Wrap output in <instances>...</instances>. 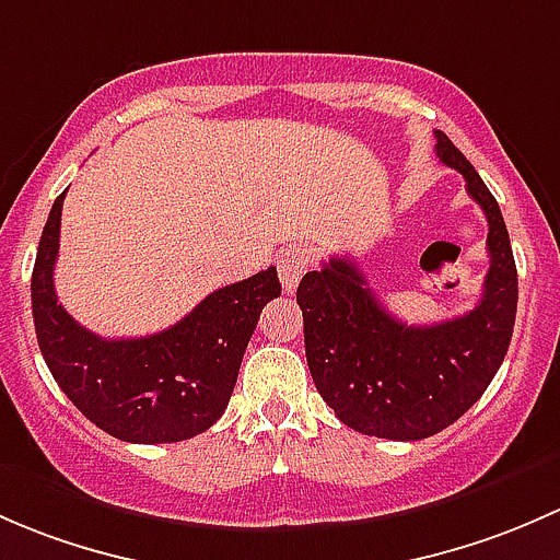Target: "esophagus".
<instances>
[{
    "label": "esophagus",
    "mask_w": 560,
    "mask_h": 560,
    "mask_svg": "<svg viewBox=\"0 0 560 560\" xmlns=\"http://www.w3.org/2000/svg\"><path fill=\"white\" fill-rule=\"evenodd\" d=\"M307 267H310V250H307V247H291V250L282 253V258L278 264L282 291H285V293L296 291L299 280H302V275L307 272Z\"/></svg>",
    "instance_id": "esophagus-1"
}]
</instances>
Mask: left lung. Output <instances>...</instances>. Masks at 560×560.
<instances>
[{"instance_id":"left-lung-1","label":"left lung","mask_w":560,"mask_h":560,"mask_svg":"<svg viewBox=\"0 0 560 560\" xmlns=\"http://www.w3.org/2000/svg\"><path fill=\"white\" fill-rule=\"evenodd\" d=\"M434 137L440 161L464 175L488 218L491 269L477 307L434 326H407L342 256L304 275L296 291L315 388L345 425L380 440H425L455 423L491 385L515 326L517 269L499 201L445 131Z\"/></svg>"}]
</instances>
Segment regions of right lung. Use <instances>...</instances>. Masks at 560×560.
<instances>
[{
    "label": "right lung",
    "instance_id": "obj_1",
    "mask_svg": "<svg viewBox=\"0 0 560 560\" xmlns=\"http://www.w3.org/2000/svg\"><path fill=\"white\" fill-rule=\"evenodd\" d=\"M65 196L50 207L32 272L34 331L45 364L67 399L115 440H191L229 407L258 315L280 296L278 269L218 288L186 318L151 337L105 339L80 326L56 296Z\"/></svg>",
    "mask_w": 560,
    "mask_h": 560
}]
</instances>
